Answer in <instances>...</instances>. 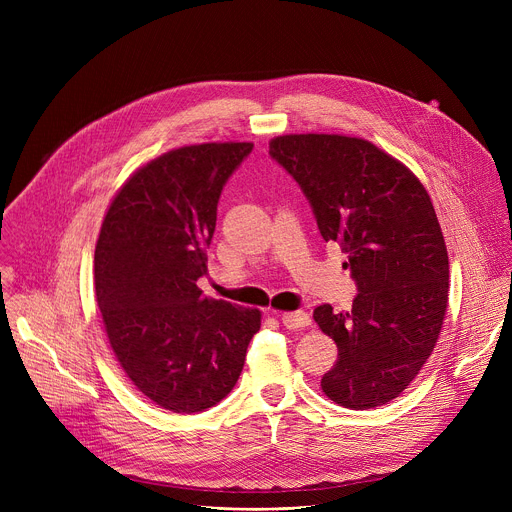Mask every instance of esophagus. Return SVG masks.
I'll use <instances>...</instances> for the list:
<instances>
[{"label": "esophagus", "instance_id": "1", "mask_svg": "<svg viewBox=\"0 0 512 512\" xmlns=\"http://www.w3.org/2000/svg\"><path fill=\"white\" fill-rule=\"evenodd\" d=\"M279 320L285 328H306L310 326V316L306 312H283Z\"/></svg>", "mask_w": 512, "mask_h": 512}]
</instances>
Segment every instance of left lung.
Listing matches in <instances>:
<instances>
[{"label": "left lung", "mask_w": 512, "mask_h": 512, "mask_svg": "<svg viewBox=\"0 0 512 512\" xmlns=\"http://www.w3.org/2000/svg\"><path fill=\"white\" fill-rule=\"evenodd\" d=\"M269 154L302 186L358 289L348 312L314 310L338 346L322 393L346 409L385 405L421 371L448 310V249L431 198L403 162L362 137L277 135Z\"/></svg>", "instance_id": "8db88e82"}]
</instances>
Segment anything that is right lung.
I'll list each match as a JSON object with an SVG mask.
<instances>
[{
  "label": "right lung",
  "mask_w": 512,
  "mask_h": 512,
  "mask_svg": "<svg viewBox=\"0 0 512 512\" xmlns=\"http://www.w3.org/2000/svg\"><path fill=\"white\" fill-rule=\"evenodd\" d=\"M251 141L170 150L137 168L111 200L95 247V294L111 350L135 389L174 413H198L235 387L257 308L206 298L216 204Z\"/></svg>",
  "instance_id": "right-lung-1"
}]
</instances>
